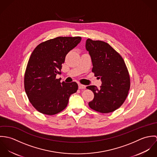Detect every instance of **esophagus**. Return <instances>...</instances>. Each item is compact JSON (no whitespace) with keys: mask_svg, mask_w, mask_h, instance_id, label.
Here are the masks:
<instances>
[{"mask_svg":"<svg viewBox=\"0 0 157 157\" xmlns=\"http://www.w3.org/2000/svg\"><path fill=\"white\" fill-rule=\"evenodd\" d=\"M78 88L79 89H82V90H84L86 88V86L83 85H82V84H78Z\"/></svg>","mask_w":157,"mask_h":157,"instance_id":"34e87169","label":"esophagus"}]
</instances>
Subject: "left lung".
Masks as SVG:
<instances>
[{"instance_id": "8db88e82", "label": "left lung", "mask_w": 157, "mask_h": 157, "mask_svg": "<svg viewBox=\"0 0 157 157\" xmlns=\"http://www.w3.org/2000/svg\"><path fill=\"white\" fill-rule=\"evenodd\" d=\"M86 49L89 52L95 76L101 80V86H88L94 94L90 108L101 113L112 112L125 101L130 89V77L121 56L108 43L88 39Z\"/></svg>"}]
</instances>
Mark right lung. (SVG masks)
<instances>
[{"instance_id": "1", "label": "right lung", "mask_w": 157, "mask_h": 157, "mask_svg": "<svg viewBox=\"0 0 157 157\" xmlns=\"http://www.w3.org/2000/svg\"><path fill=\"white\" fill-rule=\"evenodd\" d=\"M80 37H58L38 45L26 69L24 85L30 103L39 112L54 115L67 106L69 97L77 92L76 82L60 83V74L67 53L78 45Z\"/></svg>"}]
</instances>
